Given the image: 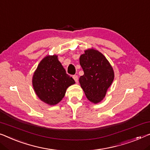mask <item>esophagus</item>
Returning <instances> with one entry per match:
<instances>
[{
  "label": "esophagus",
  "instance_id": "obj_1",
  "mask_svg": "<svg viewBox=\"0 0 150 150\" xmlns=\"http://www.w3.org/2000/svg\"><path fill=\"white\" fill-rule=\"evenodd\" d=\"M73 78L74 79V80L75 81V82H78V76L77 75H75L73 76Z\"/></svg>",
  "mask_w": 150,
  "mask_h": 150
}]
</instances>
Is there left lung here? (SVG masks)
<instances>
[{
    "label": "left lung",
    "instance_id": "8db88e82",
    "mask_svg": "<svg viewBox=\"0 0 150 150\" xmlns=\"http://www.w3.org/2000/svg\"><path fill=\"white\" fill-rule=\"evenodd\" d=\"M79 62L84 72L79 80L81 88L89 101L97 104L104 99L113 81V69L106 58L93 48L80 56Z\"/></svg>",
    "mask_w": 150,
    "mask_h": 150
}]
</instances>
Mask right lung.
<instances>
[{
  "label": "right lung",
  "mask_w": 150,
  "mask_h": 150,
  "mask_svg": "<svg viewBox=\"0 0 150 150\" xmlns=\"http://www.w3.org/2000/svg\"><path fill=\"white\" fill-rule=\"evenodd\" d=\"M74 83V79L67 74L57 55L44 58L32 79L36 95L42 101L49 105H55L61 101L68 87Z\"/></svg>",
  "instance_id": "obj_1"
}]
</instances>
